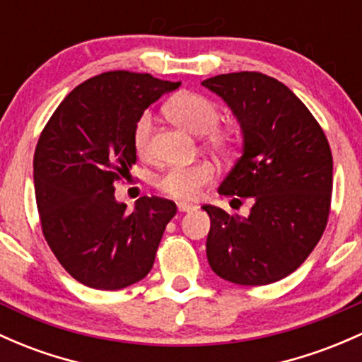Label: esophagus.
<instances>
[{
    "instance_id": "obj_1",
    "label": "esophagus",
    "mask_w": 362,
    "mask_h": 362,
    "mask_svg": "<svg viewBox=\"0 0 362 362\" xmlns=\"http://www.w3.org/2000/svg\"><path fill=\"white\" fill-rule=\"evenodd\" d=\"M177 208L180 213H189V211H194V209H196V206L187 204V202H178Z\"/></svg>"
}]
</instances>
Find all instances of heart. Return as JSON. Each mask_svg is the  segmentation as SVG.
Wrapping results in <instances>:
<instances>
[{"label": "heart", "mask_w": 362, "mask_h": 362, "mask_svg": "<svg viewBox=\"0 0 362 362\" xmlns=\"http://www.w3.org/2000/svg\"><path fill=\"white\" fill-rule=\"evenodd\" d=\"M166 113L177 125L184 127L194 136H204L206 142L218 153H226L232 148V136L225 130H216L214 127L220 120V113L213 101L199 93H180L166 105ZM154 118L149 111L142 113L134 127V149L139 156L149 153L151 132H153ZM214 177V168L209 163L199 161L194 165L172 166L161 175L158 187L175 199L190 201L201 192L206 184Z\"/></svg>", "instance_id": "heart-1"}]
</instances>
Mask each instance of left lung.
<instances>
[{"mask_svg":"<svg viewBox=\"0 0 362 362\" xmlns=\"http://www.w3.org/2000/svg\"><path fill=\"white\" fill-rule=\"evenodd\" d=\"M201 84L223 99L242 132V154L218 194L252 202L247 216L202 206L211 220L208 263L232 284H273L296 272L325 232L333 185L328 141L276 78L239 71Z\"/></svg>","mask_w":362,"mask_h":362,"instance_id":"left-lung-1","label":"left lung"}]
</instances>
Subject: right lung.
<instances>
[{
  "label": "right lung",
  "instance_id": "obj_1",
  "mask_svg": "<svg viewBox=\"0 0 362 362\" xmlns=\"http://www.w3.org/2000/svg\"><path fill=\"white\" fill-rule=\"evenodd\" d=\"M180 82L149 74L106 71L77 86L39 137L34 189L45 239L81 284L120 291L154 264L175 202L142 196L132 213L115 197V180L136 163L134 127Z\"/></svg>",
  "mask_w": 362,
  "mask_h": 362
}]
</instances>
